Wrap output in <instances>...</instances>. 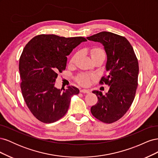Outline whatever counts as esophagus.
Masks as SVG:
<instances>
[{"instance_id":"esophagus-1","label":"esophagus","mask_w":158,"mask_h":158,"mask_svg":"<svg viewBox=\"0 0 158 158\" xmlns=\"http://www.w3.org/2000/svg\"><path fill=\"white\" fill-rule=\"evenodd\" d=\"M80 92H82V93H85V94H88V93H89V90L86 89H80Z\"/></svg>"}]
</instances>
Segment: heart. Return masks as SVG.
Here are the masks:
<instances>
[{"mask_svg": "<svg viewBox=\"0 0 158 158\" xmlns=\"http://www.w3.org/2000/svg\"><path fill=\"white\" fill-rule=\"evenodd\" d=\"M90 55L91 57H92V59H95L97 58H99V57H105L106 56V54H105L104 51L99 48V47H94L92 49L90 50ZM78 56V53H76L73 57H72L70 60V64H74L75 63V60ZM92 77V76H90L88 74H80L79 75L77 76L76 80V81L82 85H87L89 83V80L90 78Z\"/></svg>", "mask_w": 158, "mask_h": 158, "instance_id": "1", "label": "heart"}]
</instances>
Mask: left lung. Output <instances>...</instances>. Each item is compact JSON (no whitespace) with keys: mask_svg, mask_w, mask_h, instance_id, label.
<instances>
[{"mask_svg":"<svg viewBox=\"0 0 158 158\" xmlns=\"http://www.w3.org/2000/svg\"><path fill=\"white\" fill-rule=\"evenodd\" d=\"M89 41L99 42L107 54V76L100 83L107 84L108 92L92 93L98 97V103L91 107V113L105 123L120 119L130 108L135 97L139 73L138 59L132 45L125 37L111 32L102 31L88 37Z\"/></svg>","mask_w":158,"mask_h":158,"instance_id":"left-lung-1","label":"left lung"}]
</instances>
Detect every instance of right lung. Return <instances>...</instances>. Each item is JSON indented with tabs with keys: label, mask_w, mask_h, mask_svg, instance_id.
I'll use <instances>...</instances> for the list:
<instances>
[{
	"label": "right lung",
	"mask_w": 158,
	"mask_h": 158,
	"mask_svg": "<svg viewBox=\"0 0 158 158\" xmlns=\"http://www.w3.org/2000/svg\"><path fill=\"white\" fill-rule=\"evenodd\" d=\"M83 37H64L39 35L23 49L19 61L23 98L31 113L44 123L59 120L67 112L73 95L79 94L74 86L57 89L55 82L59 73L64 70L67 57Z\"/></svg>",
	"instance_id": "add662e5"
}]
</instances>
